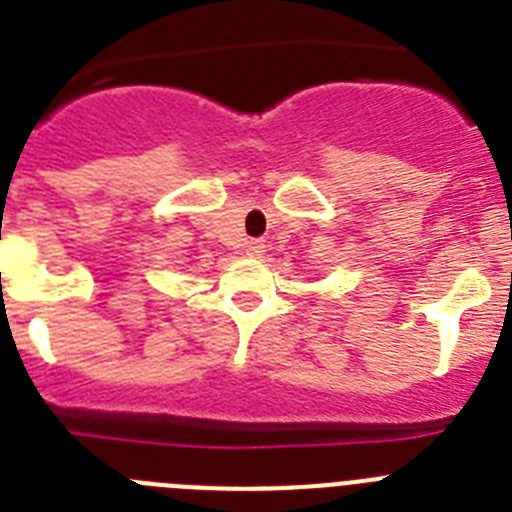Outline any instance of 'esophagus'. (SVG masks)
Returning a JSON list of instances; mask_svg holds the SVG:
<instances>
[{"label":"esophagus","instance_id":"1","mask_svg":"<svg viewBox=\"0 0 512 512\" xmlns=\"http://www.w3.org/2000/svg\"><path fill=\"white\" fill-rule=\"evenodd\" d=\"M248 253H251V256H261V253H264V243H261V240H251V243H248Z\"/></svg>","mask_w":512,"mask_h":512}]
</instances>
